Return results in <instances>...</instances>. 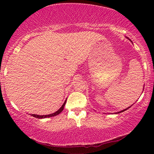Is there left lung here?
<instances>
[{
  "mask_svg": "<svg viewBox=\"0 0 154 154\" xmlns=\"http://www.w3.org/2000/svg\"><path fill=\"white\" fill-rule=\"evenodd\" d=\"M130 106H129V107H128L127 109H124V110H122V111H119V112H118V113H121V112H123V111H126V110H127V109H129L130 107Z\"/></svg>",
  "mask_w": 154,
  "mask_h": 154,
  "instance_id": "8db88e82",
  "label": "left lung"
}]
</instances>
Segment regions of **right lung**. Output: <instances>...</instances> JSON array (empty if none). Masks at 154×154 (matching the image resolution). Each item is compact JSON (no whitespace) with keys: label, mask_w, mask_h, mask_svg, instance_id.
Wrapping results in <instances>:
<instances>
[{"label":"right lung","mask_w":154,"mask_h":154,"mask_svg":"<svg viewBox=\"0 0 154 154\" xmlns=\"http://www.w3.org/2000/svg\"><path fill=\"white\" fill-rule=\"evenodd\" d=\"M65 104H66V100H65V102L64 103L63 105H62V106H61L60 108L58 111H57L56 112H55V113H51V114H49V115H45V116H38V115H35V114H32L31 116L35 117V118H51V117H54V116H57V115H58L61 113V112L63 111L64 109V105Z\"/></svg>","instance_id":"add662e5"}]
</instances>
